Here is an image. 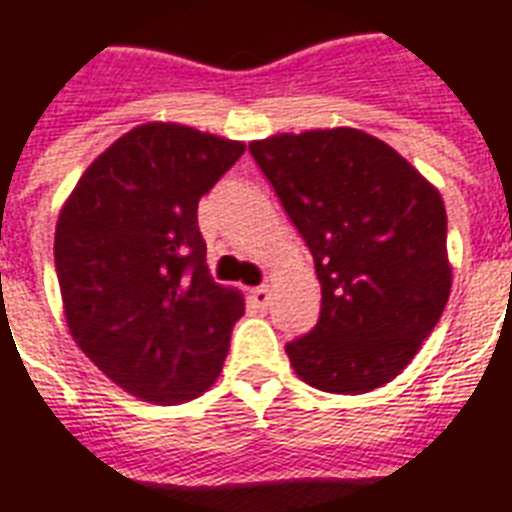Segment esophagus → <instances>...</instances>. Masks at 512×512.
<instances>
[{"label": "esophagus", "instance_id": "obj_1", "mask_svg": "<svg viewBox=\"0 0 512 512\" xmlns=\"http://www.w3.org/2000/svg\"><path fill=\"white\" fill-rule=\"evenodd\" d=\"M249 298L255 300V306L265 308L271 303V290H268L265 284H260V287H252V290H249Z\"/></svg>", "mask_w": 512, "mask_h": 512}]
</instances>
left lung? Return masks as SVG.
<instances>
[{
  "instance_id": "1",
  "label": "left lung",
  "mask_w": 512,
  "mask_h": 512,
  "mask_svg": "<svg viewBox=\"0 0 512 512\" xmlns=\"http://www.w3.org/2000/svg\"><path fill=\"white\" fill-rule=\"evenodd\" d=\"M314 257L322 311L287 357L333 395L384 386L416 357L448 303L446 206L389 144L357 128L249 144Z\"/></svg>"
}]
</instances>
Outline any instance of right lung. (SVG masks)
Masks as SVG:
<instances>
[{"label":"right lung","instance_id":"right-lung-1","mask_svg":"<svg viewBox=\"0 0 512 512\" xmlns=\"http://www.w3.org/2000/svg\"><path fill=\"white\" fill-rule=\"evenodd\" d=\"M241 155V142L147 123L101 152L61 209L53 252L69 330L142 400H193L228 357L244 300L209 276L198 201Z\"/></svg>","mask_w":512,"mask_h":512}]
</instances>
